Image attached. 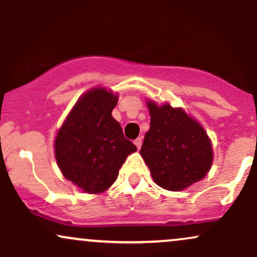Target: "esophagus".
I'll use <instances>...</instances> for the list:
<instances>
[{"instance_id": "obj_1", "label": "esophagus", "mask_w": 257, "mask_h": 257, "mask_svg": "<svg viewBox=\"0 0 257 257\" xmlns=\"http://www.w3.org/2000/svg\"><path fill=\"white\" fill-rule=\"evenodd\" d=\"M134 144H135V146L138 147V150H140L141 145H143V139H141V138L135 139V140H134Z\"/></svg>"}]
</instances>
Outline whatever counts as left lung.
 <instances>
[{"label": "left lung", "mask_w": 257, "mask_h": 257, "mask_svg": "<svg viewBox=\"0 0 257 257\" xmlns=\"http://www.w3.org/2000/svg\"><path fill=\"white\" fill-rule=\"evenodd\" d=\"M151 125L141 157L153 181L168 191H182L204 179L213 164L211 140L197 119L184 108L146 100Z\"/></svg>", "instance_id": "8db88e82"}]
</instances>
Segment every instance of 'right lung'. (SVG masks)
I'll return each instance as SVG.
<instances>
[{"instance_id": "1", "label": "right lung", "mask_w": 257, "mask_h": 257, "mask_svg": "<svg viewBox=\"0 0 257 257\" xmlns=\"http://www.w3.org/2000/svg\"><path fill=\"white\" fill-rule=\"evenodd\" d=\"M118 94L94 87L79 96L57 133L55 161L64 178L84 193L105 192L137 146L112 117Z\"/></svg>"}]
</instances>
